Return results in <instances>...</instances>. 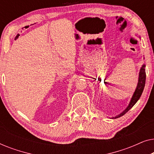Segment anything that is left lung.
<instances>
[{"label": "left lung", "instance_id": "8db88e82", "mask_svg": "<svg viewBox=\"0 0 154 154\" xmlns=\"http://www.w3.org/2000/svg\"><path fill=\"white\" fill-rule=\"evenodd\" d=\"M145 67H146V65L145 64H143L142 66L141 67L140 73H139L137 86L135 91H134L133 95H132L127 108H126L123 112H121L120 114L116 116L112 117V119H117V118H119L122 116H123L124 114H125V113L136 104L137 102L139 100V99L140 98V97L142 95L143 92V90H144L145 86V81H146V71H145Z\"/></svg>", "mask_w": 154, "mask_h": 154}]
</instances>
